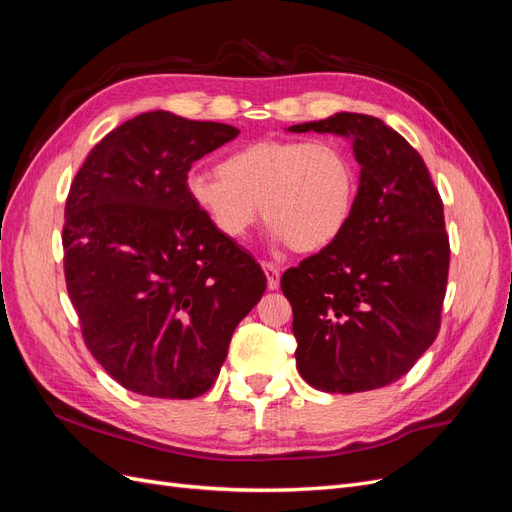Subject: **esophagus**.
Masks as SVG:
<instances>
[{"label": "esophagus", "mask_w": 512, "mask_h": 512, "mask_svg": "<svg viewBox=\"0 0 512 512\" xmlns=\"http://www.w3.org/2000/svg\"><path fill=\"white\" fill-rule=\"evenodd\" d=\"M262 269H265V273H267V286H269V290L280 288V277H282L280 267L273 265V262H262Z\"/></svg>", "instance_id": "obj_1"}]
</instances>
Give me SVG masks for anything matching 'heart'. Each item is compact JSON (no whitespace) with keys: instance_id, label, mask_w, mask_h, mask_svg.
<instances>
[{"instance_id":"b5f03b06","label":"heart","mask_w":512,"mask_h":512,"mask_svg":"<svg viewBox=\"0 0 512 512\" xmlns=\"http://www.w3.org/2000/svg\"><path fill=\"white\" fill-rule=\"evenodd\" d=\"M356 185L354 160L337 141L265 138L232 151L218 173L194 170L185 192L228 241H243L262 209L273 241L312 254L346 230Z\"/></svg>"}]
</instances>
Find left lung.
I'll return each instance as SVG.
<instances>
[{
  "label": "left lung",
  "mask_w": 512,
  "mask_h": 512,
  "mask_svg": "<svg viewBox=\"0 0 512 512\" xmlns=\"http://www.w3.org/2000/svg\"><path fill=\"white\" fill-rule=\"evenodd\" d=\"M286 130L348 138L361 166L346 230L282 275L297 369L324 393L380 389L440 329L451 258L440 194L418 151L376 117L335 113Z\"/></svg>",
  "instance_id": "8db88e82"
}]
</instances>
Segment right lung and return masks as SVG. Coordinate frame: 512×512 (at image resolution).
Returning a JSON list of instances; mask_svg holds the SVG:
<instances>
[{"mask_svg": "<svg viewBox=\"0 0 512 512\" xmlns=\"http://www.w3.org/2000/svg\"><path fill=\"white\" fill-rule=\"evenodd\" d=\"M239 136L168 111L91 149L66 203L64 269L85 344L123 389L194 399L218 380L237 324L267 288L185 192L196 160Z\"/></svg>", "mask_w": 512, "mask_h": 512, "instance_id": "right-lung-1", "label": "right lung"}]
</instances>
